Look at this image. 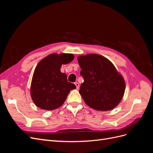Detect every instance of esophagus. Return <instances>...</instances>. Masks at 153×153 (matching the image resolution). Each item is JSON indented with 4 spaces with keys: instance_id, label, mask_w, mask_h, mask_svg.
Masks as SVG:
<instances>
[{
    "instance_id": "34e87169",
    "label": "esophagus",
    "mask_w": 153,
    "mask_h": 153,
    "mask_svg": "<svg viewBox=\"0 0 153 153\" xmlns=\"http://www.w3.org/2000/svg\"><path fill=\"white\" fill-rule=\"evenodd\" d=\"M75 85H76V89H79V87H80V85H79V84H78V82H75Z\"/></svg>"
}]
</instances>
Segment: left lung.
<instances>
[{
	"label": "left lung",
	"instance_id": "1",
	"mask_svg": "<svg viewBox=\"0 0 153 153\" xmlns=\"http://www.w3.org/2000/svg\"><path fill=\"white\" fill-rule=\"evenodd\" d=\"M78 61L84 78L79 92L85 103L97 110L114 108L123 98L125 82L113 64L98 54L81 55Z\"/></svg>",
	"mask_w": 153,
	"mask_h": 153
}]
</instances>
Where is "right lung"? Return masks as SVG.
I'll use <instances>...</instances> for the list:
<instances>
[{"label":"right lung","mask_w":153,"mask_h":153,"mask_svg":"<svg viewBox=\"0 0 153 153\" xmlns=\"http://www.w3.org/2000/svg\"><path fill=\"white\" fill-rule=\"evenodd\" d=\"M74 59L73 54H50L37 65L32 77L30 94L35 105L41 109L52 110L61 106L75 84L69 82L61 71L62 64Z\"/></svg>","instance_id":"add662e5"}]
</instances>
